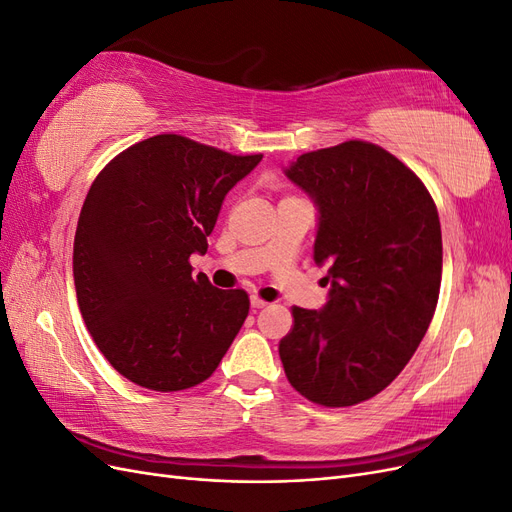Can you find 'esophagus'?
<instances>
[{"instance_id":"34e87169","label":"esophagus","mask_w":512,"mask_h":512,"mask_svg":"<svg viewBox=\"0 0 512 512\" xmlns=\"http://www.w3.org/2000/svg\"><path fill=\"white\" fill-rule=\"evenodd\" d=\"M250 303H252V307H254V309H262V307H265V305H267V301H265V299H260V297H258V294H252V299H250Z\"/></svg>"}]
</instances>
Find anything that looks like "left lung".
Instances as JSON below:
<instances>
[{"instance_id":"obj_1","label":"left lung","mask_w":512,"mask_h":512,"mask_svg":"<svg viewBox=\"0 0 512 512\" xmlns=\"http://www.w3.org/2000/svg\"><path fill=\"white\" fill-rule=\"evenodd\" d=\"M286 175L320 211L314 260L329 303L292 307L280 359L294 391L348 408L384 391L408 365L438 305L442 230L425 183L367 141L307 151Z\"/></svg>"}]
</instances>
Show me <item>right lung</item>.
<instances>
[{
	"label": "right lung",
	"instance_id": "1",
	"mask_svg": "<svg viewBox=\"0 0 512 512\" xmlns=\"http://www.w3.org/2000/svg\"><path fill=\"white\" fill-rule=\"evenodd\" d=\"M262 160L181 134L145 138L91 183L74 235V286L96 346L143 389H192L218 369L247 292L192 275L226 194Z\"/></svg>",
	"mask_w": 512,
	"mask_h": 512
}]
</instances>
